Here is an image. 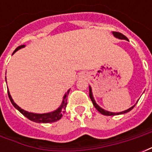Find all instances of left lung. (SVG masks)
<instances>
[{"label": "left lung", "mask_w": 152, "mask_h": 152, "mask_svg": "<svg viewBox=\"0 0 152 152\" xmlns=\"http://www.w3.org/2000/svg\"><path fill=\"white\" fill-rule=\"evenodd\" d=\"M112 34L114 35L115 37L118 38V39H121V40H128V38L125 37V36H124L123 34H121V32H117V31H113L112 32ZM89 98H90V99H91V101H92L93 104H94V106L95 107V108L99 111L101 114L104 115H121V114H124V113H127V112H130L132 109L134 108V106L136 105H134L133 107H131L130 108L127 109V110H125V111H124V112H116V113H115V112H108V111H106V110H104V109H102V107H100L97 103H96L95 100H94V96H93V94H92V89H91V87L89 86Z\"/></svg>", "instance_id": "obj_1"}]
</instances>
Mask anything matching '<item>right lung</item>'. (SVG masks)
Here are the masks:
<instances>
[{
  "label": "right lung",
  "mask_w": 152,
  "mask_h": 152,
  "mask_svg": "<svg viewBox=\"0 0 152 152\" xmlns=\"http://www.w3.org/2000/svg\"><path fill=\"white\" fill-rule=\"evenodd\" d=\"M25 45H20V46H18L16 48V50L14 51V53H15L17 50H20L21 48H23ZM70 92V89L67 90V92L65 94V95L63 97V102L61 103V105L58 108L55 110V111H53V112H49V113H44V114H37V113H32V112H28L27 111H24L23 109H22L21 107H19L15 102H14V100L12 99L11 95H10V91H9L8 89V96H9V99L10 100V102L13 104V106L15 107V108L18 110L19 112H21L22 114L24 115L25 117H27L28 119H29L30 121H34V122H37V123H52V122H55L57 121H59L60 119L62 118L63 116V113L65 112V110H66V96L68 95V94Z\"/></svg>",
  "instance_id": "add662e5"
}]
</instances>
